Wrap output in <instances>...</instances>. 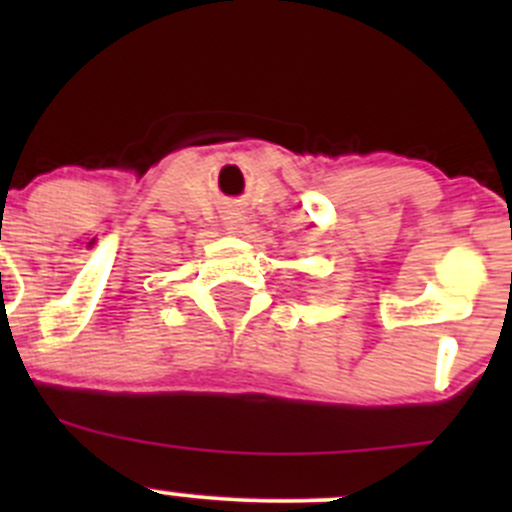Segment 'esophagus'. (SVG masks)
Here are the masks:
<instances>
[{
	"mask_svg": "<svg viewBox=\"0 0 512 512\" xmlns=\"http://www.w3.org/2000/svg\"><path fill=\"white\" fill-rule=\"evenodd\" d=\"M232 223H235V220H232Z\"/></svg>",
	"mask_w": 512,
	"mask_h": 512,
	"instance_id": "obj_1",
	"label": "esophagus"
}]
</instances>
